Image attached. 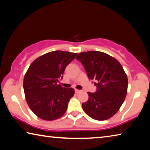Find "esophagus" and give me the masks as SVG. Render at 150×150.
Listing matches in <instances>:
<instances>
[{
  "mask_svg": "<svg viewBox=\"0 0 150 150\" xmlns=\"http://www.w3.org/2000/svg\"><path fill=\"white\" fill-rule=\"evenodd\" d=\"M75 92L76 93H81V90L75 89Z\"/></svg>",
  "mask_w": 150,
  "mask_h": 150,
  "instance_id": "obj_1",
  "label": "esophagus"
}]
</instances>
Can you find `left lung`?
Here are the masks:
<instances>
[{
  "instance_id": "1",
  "label": "left lung",
  "mask_w": 150,
  "mask_h": 150,
  "mask_svg": "<svg viewBox=\"0 0 150 150\" xmlns=\"http://www.w3.org/2000/svg\"><path fill=\"white\" fill-rule=\"evenodd\" d=\"M76 59L82 63L88 79L96 81V92L87 93L83 110L95 120H107L118 111L126 96L128 78L122 66L114 57L96 51L80 53Z\"/></svg>"
}]
</instances>
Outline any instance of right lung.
<instances>
[{"label": "right lung", "instance_id": "1", "mask_svg": "<svg viewBox=\"0 0 150 150\" xmlns=\"http://www.w3.org/2000/svg\"><path fill=\"white\" fill-rule=\"evenodd\" d=\"M77 54L63 51L47 53L32 63L24 78L26 102L35 115L45 120L60 118L75 93L58 85L67 65Z\"/></svg>", "mask_w": 150, "mask_h": 150}]
</instances>
